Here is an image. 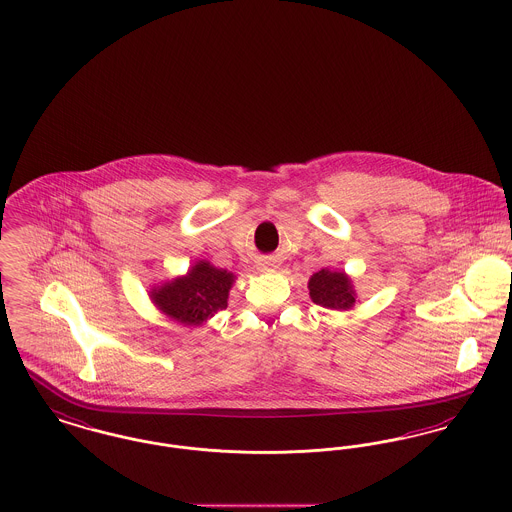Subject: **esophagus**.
<instances>
[{"label":"esophagus","mask_w":512,"mask_h":512,"mask_svg":"<svg viewBox=\"0 0 512 512\" xmlns=\"http://www.w3.org/2000/svg\"><path fill=\"white\" fill-rule=\"evenodd\" d=\"M264 269H266V271H273V266H271V264H266V266H264Z\"/></svg>","instance_id":"34e87169"}]
</instances>
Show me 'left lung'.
<instances>
[{"label":"left lung","mask_w":512,"mask_h":512,"mask_svg":"<svg viewBox=\"0 0 512 512\" xmlns=\"http://www.w3.org/2000/svg\"><path fill=\"white\" fill-rule=\"evenodd\" d=\"M308 289L310 298L323 308L349 310L356 302V293L345 271L322 269L310 277Z\"/></svg>","instance_id":"8db88e82"}]
</instances>
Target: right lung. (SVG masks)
<instances>
[{"instance_id": "right-lung-1", "label": "right lung", "mask_w": 512, "mask_h": 512, "mask_svg": "<svg viewBox=\"0 0 512 512\" xmlns=\"http://www.w3.org/2000/svg\"><path fill=\"white\" fill-rule=\"evenodd\" d=\"M235 275L210 262H196L187 275L150 291L152 302L175 322L200 325L227 308Z\"/></svg>"}]
</instances>
